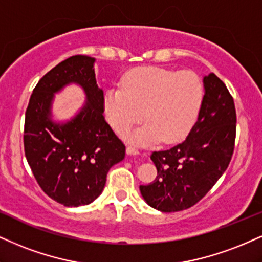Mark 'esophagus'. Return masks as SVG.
I'll return each instance as SVG.
<instances>
[{
	"label": "esophagus",
	"instance_id": "esophagus-1",
	"mask_svg": "<svg viewBox=\"0 0 262 262\" xmlns=\"http://www.w3.org/2000/svg\"><path fill=\"white\" fill-rule=\"evenodd\" d=\"M127 154L128 155H138L139 154V150L134 146H128L127 147Z\"/></svg>",
	"mask_w": 262,
	"mask_h": 262
}]
</instances>
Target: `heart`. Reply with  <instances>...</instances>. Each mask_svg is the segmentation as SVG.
<instances>
[{"label": "heart", "mask_w": 262, "mask_h": 262, "mask_svg": "<svg viewBox=\"0 0 262 262\" xmlns=\"http://www.w3.org/2000/svg\"><path fill=\"white\" fill-rule=\"evenodd\" d=\"M204 100L203 81L194 72L161 67H138L122 78V88H111L103 97L110 125L123 134L144 119L147 123L124 135L132 143L172 144L187 137Z\"/></svg>", "instance_id": "heart-1"}]
</instances>
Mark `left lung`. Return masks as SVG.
<instances>
[{
  "label": "left lung",
  "mask_w": 262,
  "mask_h": 262,
  "mask_svg": "<svg viewBox=\"0 0 262 262\" xmlns=\"http://www.w3.org/2000/svg\"><path fill=\"white\" fill-rule=\"evenodd\" d=\"M205 95L196 123L183 143L154 151L155 181L140 185L147 204L162 212L194 206L209 193L231 162L237 113L225 83L211 73L204 78Z\"/></svg>",
  "instance_id": "1"
}]
</instances>
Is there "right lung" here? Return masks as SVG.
I'll list each match as a JSON object with an SVG mask.
<instances>
[{
    "instance_id": "1",
    "label": "right lung",
    "mask_w": 262,
    "mask_h": 262,
    "mask_svg": "<svg viewBox=\"0 0 262 262\" xmlns=\"http://www.w3.org/2000/svg\"><path fill=\"white\" fill-rule=\"evenodd\" d=\"M95 58L72 56L47 72L34 88L24 122V151L37 184L69 207L93 203L102 193L107 172L125 156V146L103 117V91L97 86ZM77 82L87 103L76 117L51 121L53 94Z\"/></svg>"
}]
</instances>
